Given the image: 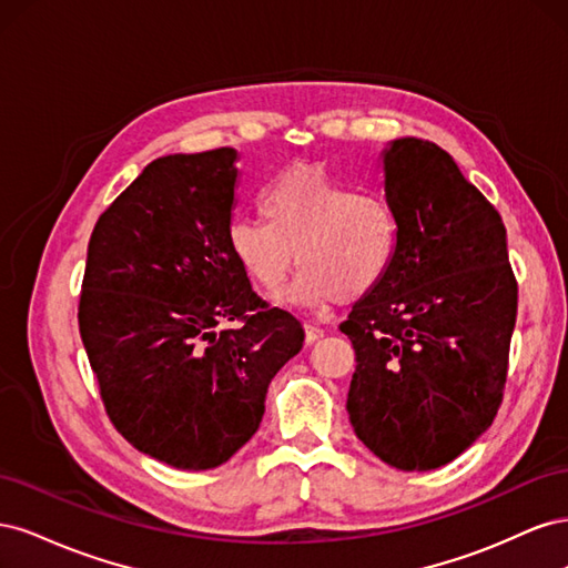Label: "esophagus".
Wrapping results in <instances>:
<instances>
[{
    "label": "esophagus",
    "instance_id": "esophagus-1",
    "mask_svg": "<svg viewBox=\"0 0 568 568\" xmlns=\"http://www.w3.org/2000/svg\"><path fill=\"white\" fill-rule=\"evenodd\" d=\"M324 336V332L320 329V326H315V324H305V341L307 343H315L317 338H322Z\"/></svg>",
    "mask_w": 568,
    "mask_h": 568
}]
</instances>
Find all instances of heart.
I'll list each match as a JSON object with an SVG mask.
<instances>
[{
    "label": "heart",
    "instance_id": "b5f03b06",
    "mask_svg": "<svg viewBox=\"0 0 568 568\" xmlns=\"http://www.w3.org/2000/svg\"><path fill=\"white\" fill-rule=\"evenodd\" d=\"M257 217H234L227 246L267 294L303 267L288 301L301 305L355 303L388 274L398 251V217L386 196L353 192L315 165L288 168L261 194Z\"/></svg>",
    "mask_w": 568,
    "mask_h": 568
}]
</instances>
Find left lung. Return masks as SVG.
<instances>
[{
	"label": "left lung",
	"mask_w": 568,
	"mask_h": 568,
	"mask_svg": "<svg viewBox=\"0 0 568 568\" xmlns=\"http://www.w3.org/2000/svg\"><path fill=\"white\" fill-rule=\"evenodd\" d=\"M384 189L398 251L338 329L355 348L348 415L386 464L453 462L503 405L519 286L495 205L434 142L395 140Z\"/></svg>",
	"instance_id": "obj_1"
}]
</instances>
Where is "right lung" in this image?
Here are the masks:
<instances>
[{
	"label": "right lung",
	"mask_w": 568,
	"mask_h": 568,
	"mask_svg": "<svg viewBox=\"0 0 568 568\" xmlns=\"http://www.w3.org/2000/svg\"><path fill=\"white\" fill-rule=\"evenodd\" d=\"M236 151L149 163L99 215L78 324L111 424L175 469H213L257 432L301 322L227 246Z\"/></svg>",
	"instance_id": "right-lung-1"
}]
</instances>
